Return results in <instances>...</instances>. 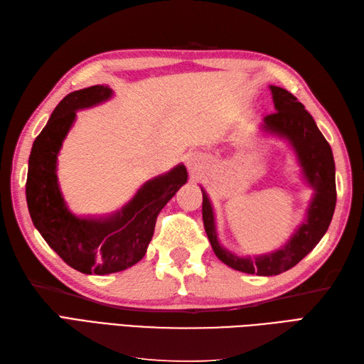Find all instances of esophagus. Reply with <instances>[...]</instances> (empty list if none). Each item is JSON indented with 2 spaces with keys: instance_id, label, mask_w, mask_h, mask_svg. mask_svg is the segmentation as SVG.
Returning a JSON list of instances; mask_svg holds the SVG:
<instances>
[{
  "instance_id": "34e87169",
  "label": "esophagus",
  "mask_w": 364,
  "mask_h": 364,
  "mask_svg": "<svg viewBox=\"0 0 364 364\" xmlns=\"http://www.w3.org/2000/svg\"><path fill=\"white\" fill-rule=\"evenodd\" d=\"M186 164H188V168L191 172H196L197 168H198V166H200V161L197 158H193V156H188L186 158Z\"/></svg>"
}]
</instances>
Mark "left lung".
Wrapping results in <instances>:
<instances>
[{"label": "left lung", "mask_w": 364, "mask_h": 364, "mask_svg": "<svg viewBox=\"0 0 364 364\" xmlns=\"http://www.w3.org/2000/svg\"><path fill=\"white\" fill-rule=\"evenodd\" d=\"M269 91L276 113L264 117L260 130L289 142L299 166L302 181L314 191L301 225L281 248L252 257L237 256L218 240L213 203L208 192L201 188L203 223L215 256L237 272L257 276L281 274L306 257L323 239L336 205L335 161L331 146L319 132L314 117L291 92L274 85H269Z\"/></svg>", "instance_id": "left-lung-1"}]
</instances>
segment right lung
Here are the masks:
<instances>
[{"instance_id":"obj_1","label":"right lung","mask_w":364,"mask_h":364,"mask_svg":"<svg viewBox=\"0 0 364 364\" xmlns=\"http://www.w3.org/2000/svg\"><path fill=\"white\" fill-rule=\"evenodd\" d=\"M114 96L108 85L73 91L62 99L32 144L26 201L33 226L68 265L83 274H109L144 257L154 237L156 217L188 181L184 164L144 183L125 205L107 215H75L57 178L58 154L77 112Z\"/></svg>"}]
</instances>
